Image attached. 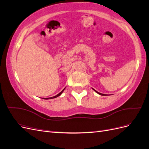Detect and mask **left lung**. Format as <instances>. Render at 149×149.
Instances as JSON below:
<instances>
[{
  "instance_id": "1",
  "label": "left lung",
  "mask_w": 149,
  "mask_h": 149,
  "mask_svg": "<svg viewBox=\"0 0 149 149\" xmlns=\"http://www.w3.org/2000/svg\"><path fill=\"white\" fill-rule=\"evenodd\" d=\"M93 90H94V91H96L97 94H100V95H101V96H104V95H107V94H102V93H99V92H97V91H96V90L95 89H93Z\"/></svg>"
}]
</instances>
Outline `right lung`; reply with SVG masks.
<instances>
[{
    "label": "right lung",
    "instance_id": "right-lung-1",
    "mask_svg": "<svg viewBox=\"0 0 149 149\" xmlns=\"http://www.w3.org/2000/svg\"><path fill=\"white\" fill-rule=\"evenodd\" d=\"M65 88H64L62 90V91L59 93V94H57V95H56V96H53V97H48V98H44V99H45V100H49V99H53V98H55V97H57L58 96H60V95H61V94L63 93V92L64 91V90H65Z\"/></svg>",
    "mask_w": 149,
    "mask_h": 149
}]
</instances>
